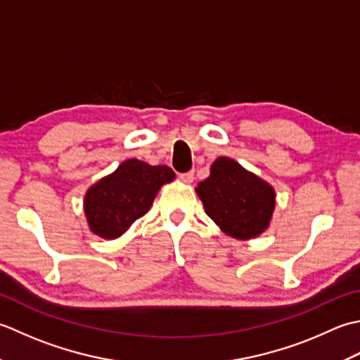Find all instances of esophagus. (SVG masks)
Segmentation results:
<instances>
[{"label": "esophagus", "mask_w": 360, "mask_h": 360, "mask_svg": "<svg viewBox=\"0 0 360 360\" xmlns=\"http://www.w3.org/2000/svg\"><path fill=\"white\" fill-rule=\"evenodd\" d=\"M180 179L185 183H191L194 180V171H188V172L180 174Z\"/></svg>", "instance_id": "1"}]
</instances>
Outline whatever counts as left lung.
<instances>
[{
	"mask_svg": "<svg viewBox=\"0 0 360 360\" xmlns=\"http://www.w3.org/2000/svg\"><path fill=\"white\" fill-rule=\"evenodd\" d=\"M195 191L205 212L236 239L258 236L272 219L274 188L231 158H217L210 177L200 181Z\"/></svg>",
	"mask_w": 360,
	"mask_h": 360,
	"instance_id": "obj_1",
	"label": "left lung"
}]
</instances>
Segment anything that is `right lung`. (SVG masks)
<instances>
[{"label":"right lung","mask_w":360,"mask_h":360,"mask_svg":"<svg viewBox=\"0 0 360 360\" xmlns=\"http://www.w3.org/2000/svg\"><path fill=\"white\" fill-rule=\"evenodd\" d=\"M174 177V171L165 165L150 166L135 158L124 161L88 189L84 207L91 231L105 239L121 236L149 211L161 185Z\"/></svg>","instance_id":"obj_1"}]
</instances>
